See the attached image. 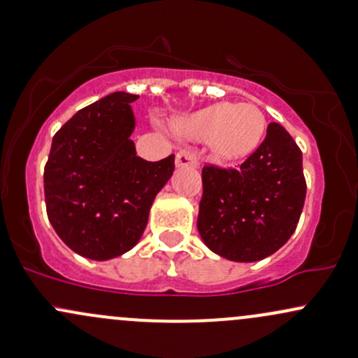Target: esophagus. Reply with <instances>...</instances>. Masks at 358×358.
<instances>
[{
  "instance_id": "1",
  "label": "esophagus",
  "mask_w": 358,
  "mask_h": 358,
  "mask_svg": "<svg viewBox=\"0 0 358 358\" xmlns=\"http://www.w3.org/2000/svg\"><path fill=\"white\" fill-rule=\"evenodd\" d=\"M176 165H178V167H198L199 165L198 152L193 148L180 150L178 155H176Z\"/></svg>"
}]
</instances>
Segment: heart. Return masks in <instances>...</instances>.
I'll list each match as a JSON object with an SVG mask.
<instances>
[{"label": "heart", "instance_id": "b5f03b06", "mask_svg": "<svg viewBox=\"0 0 358 358\" xmlns=\"http://www.w3.org/2000/svg\"><path fill=\"white\" fill-rule=\"evenodd\" d=\"M174 128L191 140H208L217 159L239 160L261 143L266 119L256 103L218 102L176 119Z\"/></svg>", "mask_w": 358, "mask_h": 358}]
</instances>
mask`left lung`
I'll use <instances>...</instances> for the list:
<instances>
[{"instance_id":"left-lung-1","label":"left lung","mask_w":358,"mask_h":358,"mask_svg":"<svg viewBox=\"0 0 358 358\" xmlns=\"http://www.w3.org/2000/svg\"><path fill=\"white\" fill-rule=\"evenodd\" d=\"M198 230L213 252L230 261H259L295 232L306 199L302 152L278 122L239 167L206 164Z\"/></svg>"}]
</instances>
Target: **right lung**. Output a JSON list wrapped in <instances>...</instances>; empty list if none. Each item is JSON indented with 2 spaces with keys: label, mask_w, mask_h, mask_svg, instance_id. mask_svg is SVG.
<instances>
[{
  "label": "right lung",
  "mask_w": 358,
  "mask_h": 358,
  "mask_svg": "<svg viewBox=\"0 0 358 358\" xmlns=\"http://www.w3.org/2000/svg\"><path fill=\"white\" fill-rule=\"evenodd\" d=\"M138 95L114 92L83 107L55 134L44 167L45 210L76 255L106 261L136 245L150 206L171 179L174 155L136 157L129 140Z\"/></svg>",
  "instance_id": "right-lung-1"
}]
</instances>
